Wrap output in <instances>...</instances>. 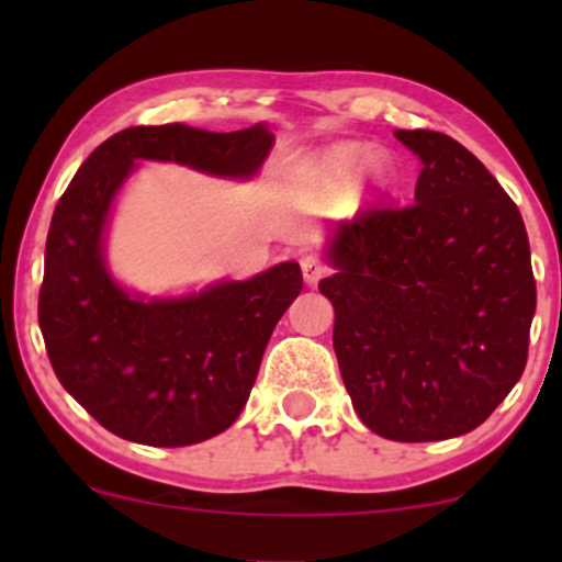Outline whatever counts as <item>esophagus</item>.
<instances>
[{
    "label": "esophagus",
    "mask_w": 562,
    "mask_h": 562,
    "mask_svg": "<svg viewBox=\"0 0 562 562\" xmlns=\"http://www.w3.org/2000/svg\"><path fill=\"white\" fill-rule=\"evenodd\" d=\"M301 272H303V280H306V285H317L322 277L327 274V263L322 261L317 254H303Z\"/></svg>",
    "instance_id": "esophagus-1"
}]
</instances>
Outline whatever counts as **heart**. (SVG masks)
I'll list each match as a JSON object with an SVG mask.
<instances>
[{
    "label": "heart",
    "mask_w": 562,
    "mask_h": 562,
    "mask_svg": "<svg viewBox=\"0 0 562 562\" xmlns=\"http://www.w3.org/2000/svg\"><path fill=\"white\" fill-rule=\"evenodd\" d=\"M308 173L322 187H346L359 173V187L364 195L375 198L393 182V164L385 153H372L364 142H338L325 147L308 164Z\"/></svg>",
    "instance_id": "b5f03b06"
}]
</instances>
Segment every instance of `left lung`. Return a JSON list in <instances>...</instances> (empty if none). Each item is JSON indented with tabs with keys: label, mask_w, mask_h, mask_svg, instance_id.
<instances>
[{
	"label": "left lung",
	"mask_w": 562,
	"mask_h": 562,
	"mask_svg": "<svg viewBox=\"0 0 562 562\" xmlns=\"http://www.w3.org/2000/svg\"><path fill=\"white\" fill-rule=\"evenodd\" d=\"M415 203L330 229L333 346L353 409L391 441L470 434L524 375L537 312L518 205L468 147L398 128Z\"/></svg>",
	"instance_id": "obj_1"
}]
</instances>
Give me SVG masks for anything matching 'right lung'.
<instances>
[{
    "label": "right lung",
    "instance_id": "1",
    "mask_svg": "<svg viewBox=\"0 0 562 562\" xmlns=\"http://www.w3.org/2000/svg\"><path fill=\"white\" fill-rule=\"evenodd\" d=\"M274 145L243 132L166 124L113 134L57 203L44 250L38 327L57 380L102 428L147 447H190L227 430L248 402L263 348L303 277L295 261L184 295L132 293L111 274L105 232L142 160L254 179Z\"/></svg>",
    "mask_w": 562,
    "mask_h": 562
}]
</instances>
